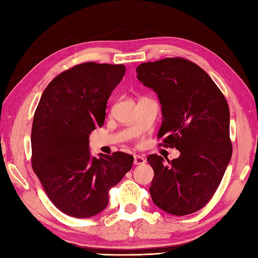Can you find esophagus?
Instances as JSON below:
<instances>
[{"instance_id":"1","label":"esophagus","mask_w":258,"mask_h":258,"mask_svg":"<svg viewBox=\"0 0 258 258\" xmlns=\"http://www.w3.org/2000/svg\"><path fill=\"white\" fill-rule=\"evenodd\" d=\"M134 163L136 165H142L146 163V159L143 158V156H140V155H135V161Z\"/></svg>"}]
</instances>
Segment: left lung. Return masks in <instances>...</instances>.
I'll return each instance as SVG.
<instances>
[{
  "label": "left lung",
  "mask_w": 258,
  "mask_h": 258,
  "mask_svg": "<svg viewBox=\"0 0 258 258\" xmlns=\"http://www.w3.org/2000/svg\"><path fill=\"white\" fill-rule=\"evenodd\" d=\"M137 78L160 98V147L176 148L172 161L150 154L153 203L174 216L200 210L215 195L232 156L230 110L222 92L194 62L175 56L146 62Z\"/></svg>",
  "instance_id": "left-lung-1"
}]
</instances>
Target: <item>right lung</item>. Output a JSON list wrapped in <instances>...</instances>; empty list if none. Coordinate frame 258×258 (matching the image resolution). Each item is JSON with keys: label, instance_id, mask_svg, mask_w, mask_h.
<instances>
[{"label": "right lung", "instance_id": "add662e5", "mask_svg": "<svg viewBox=\"0 0 258 258\" xmlns=\"http://www.w3.org/2000/svg\"><path fill=\"white\" fill-rule=\"evenodd\" d=\"M123 64L84 62L50 82L31 128V166L51 203L74 218H89L108 205L111 187L133 167L134 156L115 152L92 158L89 138L102 127Z\"/></svg>", "mask_w": 258, "mask_h": 258}]
</instances>
